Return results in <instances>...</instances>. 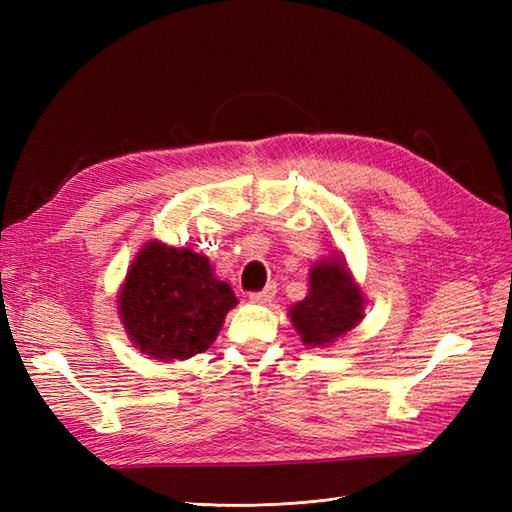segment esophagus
Segmentation results:
<instances>
[{
  "mask_svg": "<svg viewBox=\"0 0 512 512\" xmlns=\"http://www.w3.org/2000/svg\"><path fill=\"white\" fill-rule=\"evenodd\" d=\"M275 295H277V286H266L264 290H259V292H250V301L253 303H270L275 299Z\"/></svg>",
  "mask_w": 512,
  "mask_h": 512,
  "instance_id": "obj_1",
  "label": "esophagus"
}]
</instances>
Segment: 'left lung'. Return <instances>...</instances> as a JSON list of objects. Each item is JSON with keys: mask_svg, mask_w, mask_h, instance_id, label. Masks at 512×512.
I'll use <instances>...</instances> for the list:
<instances>
[{"mask_svg": "<svg viewBox=\"0 0 512 512\" xmlns=\"http://www.w3.org/2000/svg\"><path fill=\"white\" fill-rule=\"evenodd\" d=\"M365 317V297L341 255L310 268L308 297L290 308V321L301 341L310 347H328L343 339Z\"/></svg>", "mask_w": 512, "mask_h": 512, "instance_id": "8db88e82", "label": "left lung"}]
</instances>
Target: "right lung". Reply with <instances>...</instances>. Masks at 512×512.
Wrapping results in <instances>:
<instances>
[{"instance_id":"1","label":"right lung","mask_w":512,"mask_h":512,"mask_svg":"<svg viewBox=\"0 0 512 512\" xmlns=\"http://www.w3.org/2000/svg\"><path fill=\"white\" fill-rule=\"evenodd\" d=\"M235 306L231 286L213 275L209 259L156 239L140 248L118 292L129 341L156 361L209 350Z\"/></svg>"}]
</instances>
